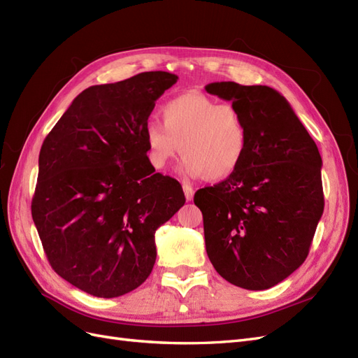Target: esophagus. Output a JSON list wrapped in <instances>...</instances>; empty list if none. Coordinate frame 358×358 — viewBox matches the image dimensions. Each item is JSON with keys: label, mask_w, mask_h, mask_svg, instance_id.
Segmentation results:
<instances>
[{"label": "esophagus", "mask_w": 358, "mask_h": 358, "mask_svg": "<svg viewBox=\"0 0 358 358\" xmlns=\"http://www.w3.org/2000/svg\"><path fill=\"white\" fill-rule=\"evenodd\" d=\"M182 188H183V192H185V199H187L188 201H191V200L194 199V188L189 185V183H187V182H183Z\"/></svg>", "instance_id": "1"}]
</instances>
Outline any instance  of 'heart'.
Returning <instances> with one entry per match:
<instances>
[{"mask_svg": "<svg viewBox=\"0 0 358 358\" xmlns=\"http://www.w3.org/2000/svg\"><path fill=\"white\" fill-rule=\"evenodd\" d=\"M162 124L145 127L146 158L150 167L164 169L183 155L182 175L224 180L242 166L249 149L246 121L233 104L199 92H185L162 104Z\"/></svg>", "mask_w": 358, "mask_h": 358, "instance_id": "obj_1", "label": "heart"}]
</instances>
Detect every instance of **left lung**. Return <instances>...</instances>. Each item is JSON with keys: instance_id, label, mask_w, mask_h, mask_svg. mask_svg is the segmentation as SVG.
Wrapping results in <instances>:
<instances>
[{"instance_id": "obj_1", "label": "left lung", "mask_w": 358, "mask_h": 358, "mask_svg": "<svg viewBox=\"0 0 358 358\" xmlns=\"http://www.w3.org/2000/svg\"><path fill=\"white\" fill-rule=\"evenodd\" d=\"M249 129L234 175L196 192L206 252L215 270L245 289L282 282L305 262L324 210L322 159L285 96L263 85L215 82Z\"/></svg>"}]
</instances>
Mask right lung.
<instances>
[{
    "mask_svg": "<svg viewBox=\"0 0 358 358\" xmlns=\"http://www.w3.org/2000/svg\"><path fill=\"white\" fill-rule=\"evenodd\" d=\"M178 79L146 71L90 86L41 145L32 220L52 268L91 296L142 285L157 229L185 204L180 183L150 167L145 142L155 101Z\"/></svg>",
    "mask_w": 358,
    "mask_h": 358,
    "instance_id": "right-lung-1",
    "label": "right lung"
}]
</instances>
